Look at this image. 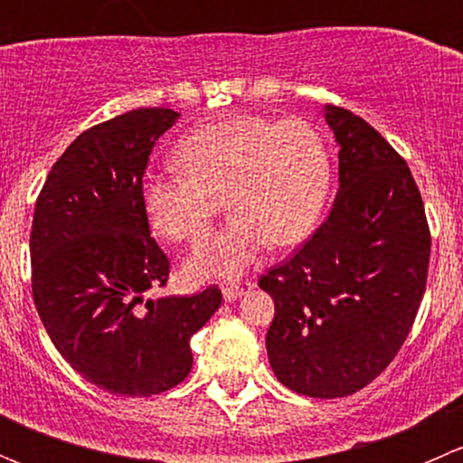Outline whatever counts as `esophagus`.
<instances>
[{"mask_svg": "<svg viewBox=\"0 0 463 463\" xmlns=\"http://www.w3.org/2000/svg\"><path fill=\"white\" fill-rule=\"evenodd\" d=\"M253 287H255V282H250V279L226 284V287H223V300H228V302L237 300V298H241V296H246V293L253 291Z\"/></svg>", "mask_w": 463, "mask_h": 463, "instance_id": "34e87169", "label": "esophagus"}]
</instances>
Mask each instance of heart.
<instances>
[{"label": "heart", "instance_id": "obj_1", "mask_svg": "<svg viewBox=\"0 0 463 463\" xmlns=\"http://www.w3.org/2000/svg\"><path fill=\"white\" fill-rule=\"evenodd\" d=\"M176 175L143 179V208L167 240L197 241L222 210L231 223L194 249V279L235 278L269 241L288 246L318 223L331 181L329 149L307 120L240 116L194 129L175 147Z\"/></svg>", "mask_w": 463, "mask_h": 463}]
</instances>
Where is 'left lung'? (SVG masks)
I'll use <instances>...</instances> for the list:
<instances>
[{"label":"left lung","instance_id":"obj_1","mask_svg":"<svg viewBox=\"0 0 463 463\" xmlns=\"http://www.w3.org/2000/svg\"><path fill=\"white\" fill-rule=\"evenodd\" d=\"M325 118L340 145L334 208L260 288L275 302L266 352L278 381L338 399L370 385L408 338L426 291L430 226L405 158L345 107L326 105Z\"/></svg>","mask_w":463,"mask_h":463}]
</instances>
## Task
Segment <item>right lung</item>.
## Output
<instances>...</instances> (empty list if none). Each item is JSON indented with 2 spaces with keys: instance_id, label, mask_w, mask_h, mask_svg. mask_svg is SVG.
<instances>
[{
  "instance_id": "obj_1",
  "label": "right lung",
  "mask_w": 463,
  "mask_h": 463,
  "mask_svg": "<svg viewBox=\"0 0 463 463\" xmlns=\"http://www.w3.org/2000/svg\"><path fill=\"white\" fill-rule=\"evenodd\" d=\"M179 114L141 107L82 132L53 163L31 228L33 300L82 378L116 396H152L193 370L190 338L222 305L219 287L145 300L170 260L149 235L143 175Z\"/></svg>"
}]
</instances>
